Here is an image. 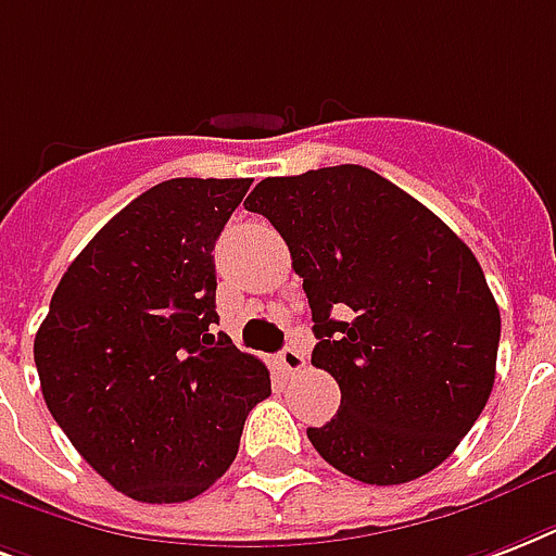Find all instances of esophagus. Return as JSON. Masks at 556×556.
<instances>
[{
    "label": "esophagus",
    "mask_w": 556,
    "mask_h": 556,
    "mask_svg": "<svg viewBox=\"0 0 556 556\" xmlns=\"http://www.w3.org/2000/svg\"><path fill=\"white\" fill-rule=\"evenodd\" d=\"M277 364L282 372H300L306 367V355H303V350H296V346H286L277 355Z\"/></svg>",
    "instance_id": "obj_1"
}]
</instances>
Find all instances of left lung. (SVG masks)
<instances>
[{"label":"left lung","mask_w":556,"mask_h":556,"mask_svg":"<svg viewBox=\"0 0 556 556\" xmlns=\"http://www.w3.org/2000/svg\"><path fill=\"white\" fill-rule=\"evenodd\" d=\"M244 210L286 239L315 320L312 364L341 388L312 446L379 486L443 464L495 381L502 315L476 253L364 165L265 177Z\"/></svg>","instance_id":"obj_1"}]
</instances>
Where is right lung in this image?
<instances>
[{"label": "right lung", "mask_w": 556, "mask_h": 556, "mask_svg": "<svg viewBox=\"0 0 556 556\" xmlns=\"http://www.w3.org/2000/svg\"><path fill=\"white\" fill-rule=\"evenodd\" d=\"M250 177H175L80 250L34 338L42 400L118 493L189 502L230 469L268 367L212 334L215 260Z\"/></svg>", "instance_id": "add662e5"}]
</instances>
